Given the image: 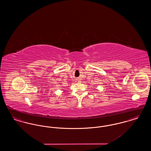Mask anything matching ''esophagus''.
Wrapping results in <instances>:
<instances>
[{
	"mask_svg": "<svg viewBox=\"0 0 151 151\" xmlns=\"http://www.w3.org/2000/svg\"><path fill=\"white\" fill-rule=\"evenodd\" d=\"M80 81V80H79V79H76V82H78V83H79Z\"/></svg>",
	"mask_w": 151,
	"mask_h": 151,
	"instance_id": "esophagus-1",
	"label": "esophagus"
}]
</instances>
